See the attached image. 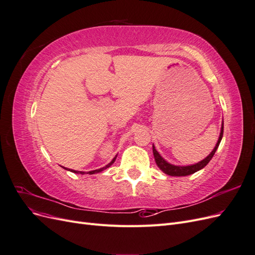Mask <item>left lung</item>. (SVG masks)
<instances>
[{
	"instance_id": "8db88e82",
	"label": "left lung",
	"mask_w": 255,
	"mask_h": 255,
	"mask_svg": "<svg viewBox=\"0 0 255 255\" xmlns=\"http://www.w3.org/2000/svg\"><path fill=\"white\" fill-rule=\"evenodd\" d=\"M222 136H223V121H222V125H221V130H220V135L218 138V141L216 143L215 148L213 149V151L208 154V155L202 159L201 161H199V163H196L194 165H188V166H175L172 165L170 163H168L166 159H164V157H161L160 154L156 151L155 146L153 144V155H154V159H155V163L158 166V168L160 169L161 171L164 173L168 174V175H171V176H185V175H189L195 173L199 170H201L203 169L208 163H210V160L213 158L215 152L217 151L219 143L222 139Z\"/></svg>"
}]
</instances>
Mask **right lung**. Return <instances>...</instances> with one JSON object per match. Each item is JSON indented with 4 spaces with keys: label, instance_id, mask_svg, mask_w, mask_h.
<instances>
[{
    "label": "right lung",
    "instance_id": "obj_1",
    "mask_svg": "<svg viewBox=\"0 0 255 255\" xmlns=\"http://www.w3.org/2000/svg\"><path fill=\"white\" fill-rule=\"evenodd\" d=\"M116 158H117V155H116L114 158H113V160L111 161L110 164H107L105 167H102V168H100V169H97V170H92V171H89V172H87V173H89V174H95V173H98V172H101V171H103V170H105V169H107L109 167H111L113 164H114V161L116 160ZM66 170H68V168H65ZM69 171H71V172H74V173H80V174H84L85 172H83V171H76V170H72V169H69Z\"/></svg>",
    "mask_w": 255,
    "mask_h": 255
}]
</instances>
